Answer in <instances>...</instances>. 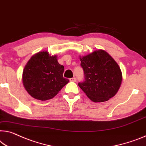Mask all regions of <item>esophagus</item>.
Instances as JSON below:
<instances>
[{
	"instance_id": "obj_1",
	"label": "esophagus",
	"mask_w": 146,
	"mask_h": 146,
	"mask_svg": "<svg viewBox=\"0 0 146 146\" xmlns=\"http://www.w3.org/2000/svg\"><path fill=\"white\" fill-rule=\"evenodd\" d=\"M70 82H76V78H70Z\"/></svg>"
}]
</instances>
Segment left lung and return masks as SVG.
I'll return each mask as SVG.
<instances>
[{"mask_svg": "<svg viewBox=\"0 0 146 146\" xmlns=\"http://www.w3.org/2000/svg\"><path fill=\"white\" fill-rule=\"evenodd\" d=\"M80 59L85 80L78 86L92 101L105 102L115 96L122 82L121 71L115 60L102 50Z\"/></svg>", "mask_w": 146, "mask_h": 146, "instance_id": "8db88e82", "label": "left lung"}]
</instances>
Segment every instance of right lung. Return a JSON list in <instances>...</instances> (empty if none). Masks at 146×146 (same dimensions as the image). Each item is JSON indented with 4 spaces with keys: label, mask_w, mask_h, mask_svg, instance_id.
I'll return each mask as SVG.
<instances>
[{
    "label": "right lung",
    "mask_w": 146,
    "mask_h": 146,
    "mask_svg": "<svg viewBox=\"0 0 146 146\" xmlns=\"http://www.w3.org/2000/svg\"><path fill=\"white\" fill-rule=\"evenodd\" d=\"M64 66L57 61V55L40 51L33 55L23 72V86L33 98L47 100L54 97L69 82L63 78Z\"/></svg>",
    "instance_id": "add662e5"
}]
</instances>
